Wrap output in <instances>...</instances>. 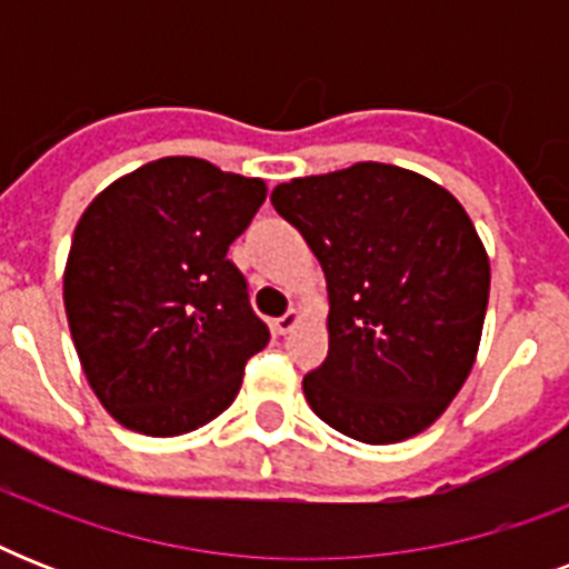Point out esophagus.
<instances>
[{
    "mask_svg": "<svg viewBox=\"0 0 569 569\" xmlns=\"http://www.w3.org/2000/svg\"><path fill=\"white\" fill-rule=\"evenodd\" d=\"M298 325H301V312H298V310H289L286 316H280V319L274 321L277 333H283V337H286V333H292Z\"/></svg>",
    "mask_w": 569,
    "mask_h": 569,
    "instance_id": "obj_1",
    "label": "esophagus"
}]
</instances>
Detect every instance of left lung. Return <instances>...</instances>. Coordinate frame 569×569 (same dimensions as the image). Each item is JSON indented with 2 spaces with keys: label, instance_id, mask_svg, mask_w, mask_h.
Returning a JSON list of instances; mask_svg holds the SVG:
<instances>
[{
  "label": "left lung",
  "instance_id": "left-lung-1",
  "mask_svg": "<svg viewBox=\"0 0 569 569\" xmlns=\"http://www.w3.org/2000/svg\"><path fill=\"white\" fill-rule=\"evenodd\" d=\"M271 203L328 280V360L303 378L312 413L369 446L431 428L472 372L490 298L467 209L380 162L280 182Z\"/></svg>",
  "mask_w": 569,
  "mask_h": 569
}]
</instances>
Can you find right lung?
Here are the masks:
<instances>
[{"mask_svg":"<svg viewBox=\"0 0 569 569\" xmlns=\"http://www.w3.org/2000/svg\"><path fill=\"white\" fill-rule=\"evenodd\" d=\"M266 194L257 177L168 156L111 182L76 223L67 325L93 396L129 431L177 437L212 422L268 346L227 259Z\"/></svg>","mask_w":569,"mask_h":569,"instance_id":"right-lung-1","label":"right lung"}]
</instances>
